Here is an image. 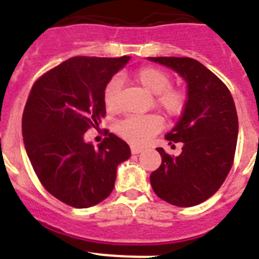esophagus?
Listing matches in <instances>:
<instances>
[{
    "label": "esophagus",
    "mask_w": 259,
    "mask_h": 259,
    "mask_svg": "<svg viewBox=\"0 0 259 259\" xmlns=\"http://www.w3.org/2000/svg\"><path fill=\"white\" fill-rule=\"evenodd\" d=\"M131 152H132V154H139V153L143 152V148H140V146H136V145H132Z\"/></svg>",
    "instance_id": "1"
}]
</instances>
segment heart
Listing matches in <instances>:
<instances>
[{
	"instance_id": "obj_1",
	"label": "heart",
	"mask_w": 259,
	"mask_h": 259,
	"mask_svg": "<svg viewBox=\"0 0 259 259\" xmlns=\"http://www.w3.org/2000/svg\"><path fill=\"white\" fill-rule=\"evenodd\" d=\"M137 81L150 93L155 95V102L168 116H178L184 111L187 97L182 89L172 88L171 77L166 71L154 66H146L136 72ZM122 87L120 77L114 76L104 88V102L109 110L119 106V92ZM162 128V118L150 115H132L123 119L116 125V132L130 143L141 145Z\"/></svg>"
}]
</instances>
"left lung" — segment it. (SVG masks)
I'll use <instances>...</instances> for the list:
<instances>
[{"label": "left lung", "instance_id": "1", "mask_svg": "<svg viewBox=\"0 0 259 259\" xmlns=\"http://www.w3.org/2000/svg\"><path fill=\"white\" fill-rule=\"evenodd\" d=\"M149 61L172 68L187 83V104L179 122L166 135L182 143V153L171 157L157 148L161 166L150 175L158 197L180 207L206 201L227 178L236 150L239 120L226 84L193 58L149 57Z\"/></svg>", "mask_w": 259, "mask_h": 259}]
</instances>
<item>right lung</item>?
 I'll use <instances>...</instances> for the list:
<instances>
[{"instance_id": "add662e5", "label": "right lung", "mask_w": 259, "mask_h": 259, "mask_svg": "<svg viewBox=\"0 0 259 259\" xmlns=\"http://www.w3.org/2000/svg\"><path fill=\"white\" fill-rule=\"evenodd\" d=\"M130 57H74L37 79L23 111V141L44 188L76 209L95 206L114 189L118 164L131 157L114 134L98 148L84 141L106 114L104 88Z\"/></svg>"}]
</instances>
